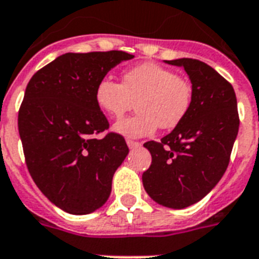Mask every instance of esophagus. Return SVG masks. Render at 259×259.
<instances>
[{
	"mask_svg": "<svg viewBox=\"0 0 259 259\" xmlns=\"http://www.w3.org/2000/svg\"><path fill=\"white\" fill-rule=\"evenodd\" d=\"M126 144H127L129 149H137L141 146L140 142H137V141H133V140H127L126 141Z\"/></svg>",
	"mask_w": 259,
	"mask_h": 259,
	"instance_id": "obj_1",
	"label": "esophagus"
}]
</instances>
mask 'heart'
Listing matches in <instances>:
<instances>
[{
	"instance_id": "b5f03b06",
	"label": "heart",
	"mask_w": 259,
	"mask_h": 259,
	"mask_svg": "<svg viewBox=\"0 0 259 259\" xmlns=\"http://www.w3.org/2000/svg\"><path fill=\"white\" fill-rule=\"evenodd\" d=\"M193 85L188 78L161 65L146 62L126 70L122 83L105 77L97 83L96 102L106 114L118 118L134 106L137 113L117 121L115 133L141 138L155 130L174 129L188 115L193 102Z\"/></svg>"
}]
</instances>
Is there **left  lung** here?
<instances>
[{"label":"left lung","instance_id":"left-lung-1","mask_svg":"<svg viewBox=\"0 0 259 259\" xmlns=\"http://www.w3.org/2000/svg\"><path fill=\"white\" fill-rule=\"evenodd\" d=\"M182 66L193 85L188 115L159 142L149 141L151 165L142 174L150 198L184 209L207 195L228 169L238 134L239 117L233 86L202 61H165Z\"/></svg>","mask_w":259,"mask_h":259}]
</instances>
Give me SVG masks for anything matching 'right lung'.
Here are the masks:
<instances>
[{"label": "right lung", "instance_id": "add662e5", "mask_svg": "<svg viewBox=\"0 0 259 259\" xmlns=\"http://www.w3.org/2000/svg\"><path fill=\"white\" fill-rule=\"evenodd\" d=\"M133 57L121 50L62 54L27 83L18 111L27 170L46 198L66 213L100 209L129 153L119 134L97 138L109 122L96 102V88Z\"/></svg>", "mask_w": 259, "mask_h": 259}]
</instances>
